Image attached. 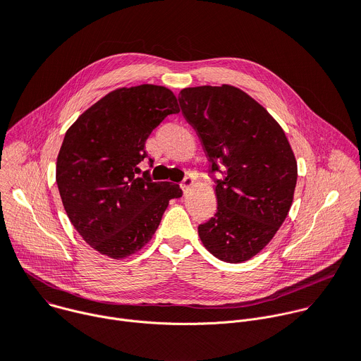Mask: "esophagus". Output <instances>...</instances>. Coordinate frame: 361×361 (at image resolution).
Returning <instances> with one entry per match:
<instances>
[{
  "instance_id": "1",
  "label": "esophagus",
  "mask_w": 361,
  "mask_h": 361,
  "mask_svg": "<svg viewBox=\"0 0 361 361\" xmlns=\"http://www.w3.org/2000/svg\"><path fill=\"white\" fill-rule=\"evenodd\" d=\"M194 185V180L191 178V177H185L184 180H183V183H181V188L185 191V190H188V188H191Z\"/></svg>"
}]
</instances>
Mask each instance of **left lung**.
Wrapping results in <instances>:
<instances>
[{
  "instance_id": "left-lung-1",
  "label": "left lung",
  "mask_w": 361,
  "mask_h": 361,
  "mask_svg": "<svg viewBox=\"0 0 361 361\" xmlns=\"http://www.w3.org/2000/svg\"><path fill=\"white\" fill-rule=\"evenodd\" d=\"M178 101L210 171L223 174L216 180L217 213L198 226L200 240L221 262H247L271 241L290 212L294 152L280 124L237 87L183 88Z\"/></svg>"
}]
</instances>
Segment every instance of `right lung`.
Wrapping results in <instances>:
<instances>
[{
	"instance_id": "1",
	"label": "right lung",
	"mask_w": 361,
	"mask_h": 361,
	"mask_svg": "<svg viewBox=\"0 0 361 361\" xmlns=\"http://www.w3.org/2000/svg\"><path fill=\"white\" fill-rule=\"evenodd\" d=\"M177 113V98L166 87H121L67 130L57 157L59 191L71 224L99 254L120 260L140 251L170 200L183 195L178 184L137 177L138 164L148 157V135Z\"/></svg>"
}]
</instances>
